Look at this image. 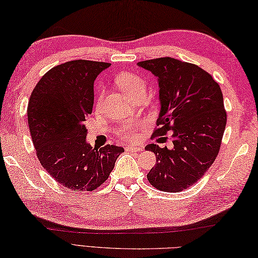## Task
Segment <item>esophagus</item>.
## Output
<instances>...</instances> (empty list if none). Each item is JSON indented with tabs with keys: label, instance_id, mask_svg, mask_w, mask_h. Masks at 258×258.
Masks as SVG:
<instances>
[{
	"label": "esophagus",
	"instance_id": "1",
	"mask_svg": "<svg viewBox=\"0 0 258 258\" xmlns=\"http://www.w3.org/2000/svg\"><path fill=\"white\" fill-rule=\"evenodd\" d=\"M141 150H143V147H141V146H128V147H125V151L139 152Z\"/></svg>",
	"mask_w": 258,
	"mask_h": 258
}]
</instances>
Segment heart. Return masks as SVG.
<instances>
[{
	"label": "heart",
	"mask_w": 258,
	"mask_h": 258,
	"mask_svg": "<svg viewBox=\"0 0 258 258\" xmlns=\"http://www.w3.org/2000/svg\"><path fill=\"white\" fill-rule=\"evenodd\" d=\"M117 85L129 99L140 93H146V83L139 76L131 72L119 73L115 78ZM138 121H128L122 123L115 130V134L120 139L125 141H134L138 139V130L141 128Z\"/></svg>",
	"instance_id": "1"
}]
</instances>
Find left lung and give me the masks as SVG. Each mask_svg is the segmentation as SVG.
<instances>
[{
    "label": "left lung",
    "mask_w": 258,
    "mask_h": 258,
    "mask_svg": "<svg viewBox=\"0 0 258 258\" xmlns=\"http://www.w3.org/2000/svg\"><path fill=\"white\" fill-rule=\"evenodd\" d=\"M138 66L158 78L161 107L152 139L170 130L173 144L172 149L146 146L157 161L147 178L159 190L181 191L201 179L219 152L227 120L222 90L192 63L166 56Z\"/></svg>",
    "instance_id": "1"
}]
</instances>
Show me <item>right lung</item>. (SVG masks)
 Masks as SVG:
<instances>
[{
    "instance_id": "1",
    "label": "right lung",
    "mask_w": 258,
    "mask_h": 258,
    "mask_svg": "<svg viewBox=\"0 0 258 258\" xmlns=\"http://www.w3.org/2000/svg\"><path fill=\"white\" fill-rule=\"evenodd\" d=\"M110 63L73 60L52 68L31 93L28 122L42 167L73 191H91L108 179L124 151L87 143L86 118L92 112L93 83Z\"/></svg>"
}]
</instances>
